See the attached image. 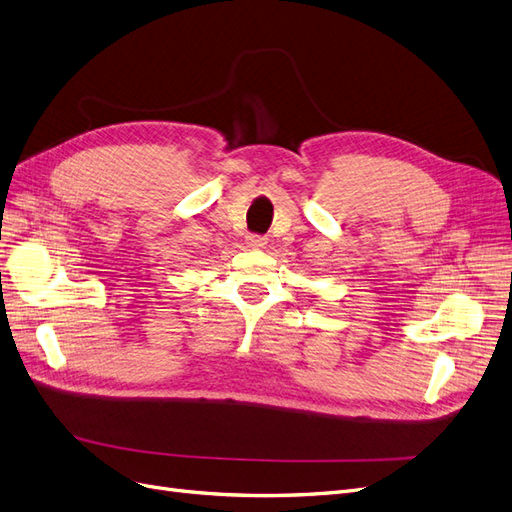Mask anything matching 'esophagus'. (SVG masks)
<instances>
[{
    "mask_svg": "<svg viewBox=\"0 0 512 512\" xmlns=\"http://www.w3.org/2000/svg\"><path fill=\"white\" fill-rule=\"evenodd\" d=\"M266 242H268L266 236H259V234H249V236H246V244L253 246V249H263V246H266Z\"/></svg>",
    "mask_w": 512,
    "mask_h": 512,
    "instance_id": "1",
    "label": "esophagus"
}]
</instances>
